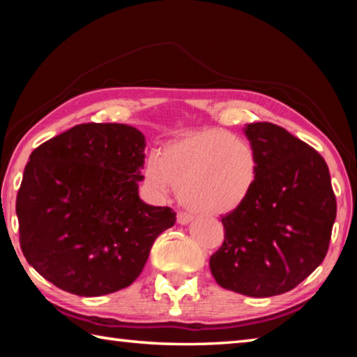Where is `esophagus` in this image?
<instances>
[{
	"instance_id": "1",
	"label": "esophagus",
	"mask_w": 357,
	"mask_h": 357,
	"mask_svg": "<svg viewBox=\"0 0 357 357\" xmlns=\"http://www.w3.org/2000/svg\"><path fill=\"white\" fill-rule=\"evenodd\" d=\"M178 223H181V225H185V223H189L192 220V215L189 213H184V211H178Z\"/></svg>"
}]
</instances>
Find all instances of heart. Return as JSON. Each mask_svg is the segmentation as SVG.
<instances>
[{
  "label": "heart",
  "mask_w": 357,
  "mask_h": 357,
  "mask_svg": "<svg viewBox=\"0 0 357 357\" xmlns=\"http://www.w3.org/2000/svg\"><path fill=\"white\" fill-rule=\"evenodd\" d=\"M258 178L252 144L223 129L190 132L167 143L144 167V179L159 195L176 187L181 203L200 215H223L243 206Z\"/></svg>",
  "instance_id": "obj_1"
}]
</instances>
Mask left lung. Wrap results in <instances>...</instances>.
Listing matches in <instances>:
<instances>
[{"label": "left lung", "mask_w": 357, "mask_h": 357, "mask_svg": "<svg viewBox=\"0 0 357 357\" xmlns=\"http://www.w3.org/2000/svg\"><path fill=\"white\" fill-rule=\"evenodd\" d=\"M244 134L257 153V184L243 206L222 217L225 239L209 268L222 288L269 298L323 263L337 202L318 151L273 123L247 124Z\"/></svg>", "instance_id": "8db88e82"}]
</instances>
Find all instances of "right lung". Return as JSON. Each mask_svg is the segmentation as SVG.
Instances as JSON below:
<instances>
[{"instance_id": "add662e5", "label": "right lung", "mask_w": 357, "mask_h": 357, "mask_svg": "<svg viewBox=\"0 0 357 357\" xmlns=\"http://www.w3.org/2000/svg\"><path fill=\"white\" fill-rule=\"evenodd\" d=\"M144 137L116 123L78 124L36 148L17 193L26 261L64 291L102 296L134 282L176 222L138 197Z\"/></svg>"}]
</instances>
